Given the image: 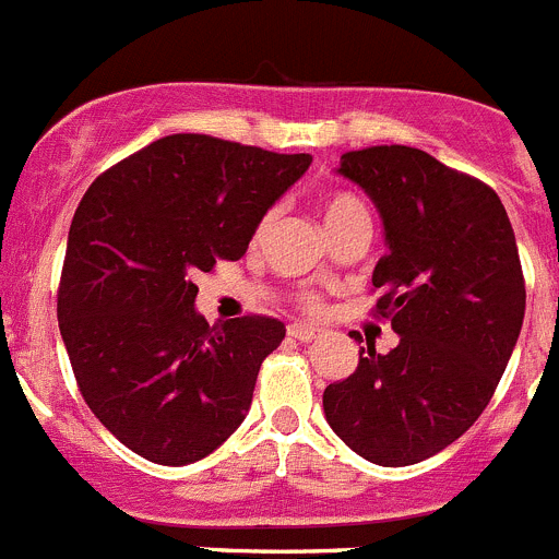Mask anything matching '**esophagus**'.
Returning a JSON list of instances; mask_svg holds the SVG:
<instances>
[{"instance_id": "34e87169", "label": "esophagus", "mask_w": 559, "mask_h": 559, "mask_svg": "<svg viewBox=\"0 0 559 559\" xmlns=\"http://www.w3.org/2000/svg\"><path fill=\"white\" fill-rule=\"evenodd\" d=\"M288 335L296 337V341H301V343H310L321 335V330H316V326H307V324H290Z\"/></svg>"}]
</instances>
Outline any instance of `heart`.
Segmentation results:
<instances>
[{
  "label": "heart",
  "instance_id": "b5f03b06",
  "mask_svg": "<svg viewBox=\"0 0 559 559\" xmlns=\"http://www.w3.org/2000/svg\"><path fill=\"white\" fill-rule=\"evenodd\" d=\"M321 216H324L326 227H332V224L343 222V218H349V216H368V207L360 197H355V193L335 191V193H326V197L321 199ZM263 227H269V218L263 222ZM305 307L307 310H316V307H319L316 296H307Z\"/></svg>",
  "mask_w": 559,
  "mask_h": 559
}]
</instances>
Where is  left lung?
Returning <instances> with one entry per match:
<instances>
[{
  "label": "left lung",
  "mask_w": 559,
  "mask_h": 559,
  "mask_svg": "<svg viewBox=\"0 0 559 559\" xmlns=\"http://www.w3.org/2000/svg\"><path fill=\"white\" fill-rule=\"evenodd\" d=\"M337 174L371 197L388 254L373 269L377 316L399 335L368 346L324 391L332 432L368 463L432 457L483 416L524 324V274L493 188L413 146L346 152Z\"/></svg>",
  "instance_id": "obj_1"
}]
</instances>
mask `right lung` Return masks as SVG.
<instances>
[{
    "label": "right lung",
    "instance_id": "right-lung-1",
    "mask_svg": "<svg viewBox=\"0 0 559 559\" xmlns=\"http://www.w3.org/2000/svg\"><path fill=\"white\" fill-rule=\"evenodd\" d=\"M310 163L179 132L107 168L82 197L60 274V335L91 413L141 457L197 463L249 413L285 324H207L193 280L243 258Z\"/></svg>",
    "mask_w": 559,
    "mask_h": 559
}]
</instances>
